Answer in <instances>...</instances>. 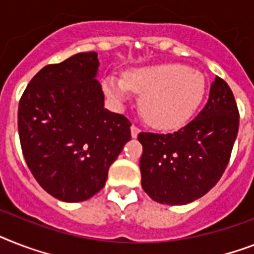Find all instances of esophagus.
I'll return each mask as SVG.
<instances>
[{
  "label": "esophagus",
  "instance_id": "obj_1",
  "mask_svg": "<svg viewBox=\"0 0 254 254\" xmlns=\"http://www.w3.org/2000/svg\"><path fill=\"white\" fill-rule=\"evenodd\" d=\"M130 130H131V137L137 138V135H138V134H139L141 129H139V127H138L137 125H131Z\"/></svg>",
  "mask_w": 254,
  "mask_h": 254
}]
</instances>
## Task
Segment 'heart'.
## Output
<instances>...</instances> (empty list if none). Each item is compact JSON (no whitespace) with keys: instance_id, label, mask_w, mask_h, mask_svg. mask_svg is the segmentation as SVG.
Returning a JSON list of instances; mask_svg holds the SVG:
<instances>
[{"instance_id":"heart-1","label":"heart","mask_w":254,"mask_h":254,"mask_svg":"<svg viewBox=\"0 0 254 254\" xmlns=\"http://www.w3.org/2000/svg\"><path fill=\"white\" fill-rule=\"evenodd\" d=\"M104 90L116 100H125L131 91L142 94L145 120L156 129L175 130L194 116L205 98L206 82L185 65L159 64L130 70L125 78L107 77Z\"/></svg>"}]
</instances>
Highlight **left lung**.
Returning <instances> with one entry per match:
<instances>
[{"instance_id":"obj_1","label":"left lung","mask_w":254,"mask_h":254,"mask_svg":"<svg viewBox=\"0 0 254 254\" xmlns=\"http://www.w3.org/2000/svg\"><path fill=\"white\" fill-rule=\"evenodd\" d=\"M239 130V109L220 77L194 120L175 133L138 134L142 188L154 201L187 205L201 198L223 175Z\"/></svg>"}]
</instances>
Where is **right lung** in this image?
Masks as SVG:
<instances>
[{"label": "right lung", "mask_w": 254, "mask_h": 254, "mask_svg": "<svg viewBox=\"0 0 254 254\" xmlns=\"http://www.w3.org/2000/svg\"><path fill=\"white\" fill-rule=\"evenodd\" d=\"M98 53L47 65L24 90L18 133L27 166L40 187L64 202L91 198L125 143L131 123L104 108L95 79Z\"/></svg>", "instance_id": "right-lung-1"}]
</instances>
